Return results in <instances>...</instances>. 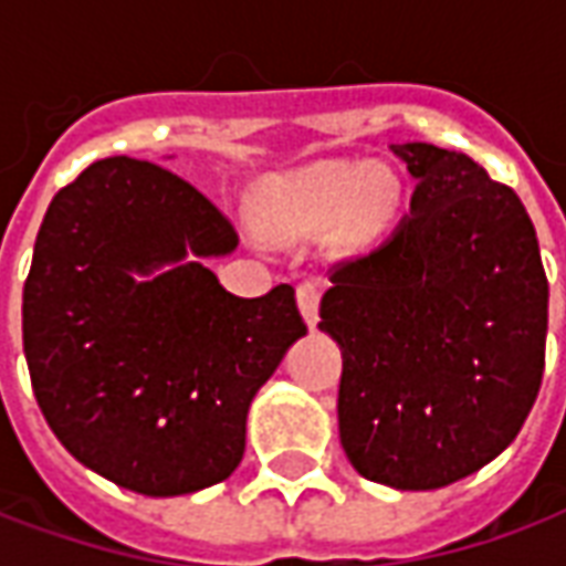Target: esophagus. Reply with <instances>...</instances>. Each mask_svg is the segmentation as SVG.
<instances>
[{
	"label": "esophagus",
	"instance_id": "34e87169",
	"mask_svg": "<svg viewBox=\"0 0 566 566\" xmlns=\"http://www.w3.org/2000/svg\"><path fill=\"white\" fill-rule=\"evenodd\" d=\"M296 303H300V312L306 318L308 327L318 324V303H321V284L318 282H303L296 287Z\"/></svg>",
	"mask_w": 566,
	"mask_h": 566
}]
</instances>
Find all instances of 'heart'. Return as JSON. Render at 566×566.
Wrapping results in <instances>:
<instances>
[{
  "instance_id": "b5f03b06",
  "label": "heart",
  "mask_w": 566,
  "mask_h": 566,
  "mask_svg": "<svg viewBox=\"0 0 566 566\" xmlns=\"http://www.w3.org/2000/svg\"><path fill=\"white\" fill-rule=\"evenodd\" d=\"M400 181L391 169L367 163L327 160L282 175L263 187L258 206L260 230L272 239H296L327 230L343 218V235L364 242L391 221Z\"/></svg>"
}]
</instances>
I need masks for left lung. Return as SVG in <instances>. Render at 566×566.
<instances>
[{"label":"left lung","instance_id":"obj_1","mask_svg":"<svg viewBox=\"0 0 566 566\" xmlns=\"http://www.w3.org/2000/svg\"><path fill=\"white\" fill-rule=\"evenodd\" d=\"M418 178L379 248L333 263L339 439L369 482L433 491L518 437L546 367L548 282L515 190L467 154L391 145Z\"/></svg>","mask_w":566,"mask_h":566}]
</instances>
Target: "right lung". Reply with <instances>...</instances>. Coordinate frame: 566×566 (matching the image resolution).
<instances>
[{"label":"right lung","mask_w":566,"mask_h":566,"mask_svg":"<svg viewBox=\"0 0 566 566\" xmlns=\"http://www.w3.org/2000/svg\"><path fill=\"white\" fill-rule=\"evenodd\" d=\"M235 245L230 218L157 163H91L51 199L23 284V352L44 421L93 473L175 497L239 467L248 406L306 321L291 284L242 300L185 260Z\"/></svg>","instance_id":"1"}]
</instances>
